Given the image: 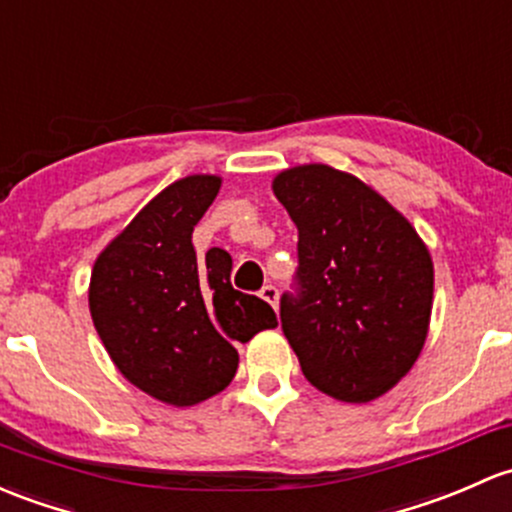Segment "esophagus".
I'll use <instances>...</instances> for the list:
<instances>
[{
  "label": "esophagus",
  "mask_w": 512,
  "mask_h": 512,
  "mask_svg": "<svg viewBox=\"0 0 512 512\" xmlns=\"http://www.w3.org/2000/svg\"><path fill=\"white\" fill-rule=\"evenodd\" d=\"M260 297L267 301V304L274 306L277 309V301H279V289L274 287V284H267V287L260 289Z\"/></svg>",
  "instance_id": "34e87169"
}]
</instances>
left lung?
Returning a JSON list of instances; mask_svg holds the SVG:
<instances>
[{"label": "left lung", "instance_id": "8db88e82", "mask_svg": "<svg viewBox=\"0 0 512 512\" xmlns=\"http://www.w3.org/2000/svg\"><path fill=\"white\" fill-rule=\"evenodd\" d=\"M272 191L299 230L297 292L282 294L279 319L301 373L343 402L385 395L427 341V245L378 191L333 166H294Z\"/></svg>", "mask_w": 512, "mask_h": 512}]
</instances>
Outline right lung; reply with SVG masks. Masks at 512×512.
Masks as SVG:
<instances>
[{
  "instance_id": "1",
  "label": "right lung",
  "mask_w": 512,
  "mask_h": 512,
  "mask_svg": "<svg viewBox=\"0 0 512 512\" xmlns=\"http://www.w3.org/2000/svg\"><path fill=\"white\" fill-rule=\"evenodd\" d=\"M220 191V176L166 186L95 260L90 316L122 375L147 395L191 407L218 395L238 370L235 343L277 326L267 301L230 284L233 260L193 250V225Z\"/></svg>"
}]
</instances>
